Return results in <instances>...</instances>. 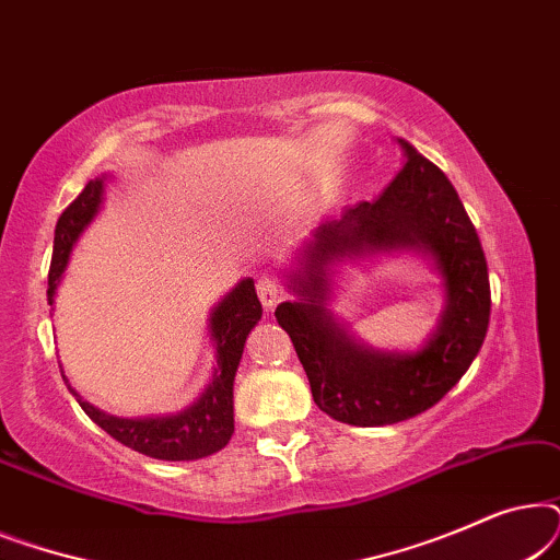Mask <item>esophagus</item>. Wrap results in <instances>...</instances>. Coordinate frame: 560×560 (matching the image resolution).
I'll return each mask as SVG.
<instances>
[{"mask_svg": "<svg viewBox=\"0 0 560 560\" xmlns=\"http://www.w3.org/2000/svg\"><path fill=\"white\" fill-rule=\"evenodd\" d=\"M257 295H259V301H262L265 311H272L282 298V288H280L278 278H272V275H262V278L257 280Z\"/></svg>", "mask_w": 560, "mask_h": 560, "instance_id": "esophagus-1", "label": "esophagus"}]
</instances>
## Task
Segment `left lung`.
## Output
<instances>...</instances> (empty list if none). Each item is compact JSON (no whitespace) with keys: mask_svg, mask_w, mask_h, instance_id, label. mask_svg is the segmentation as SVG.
<instances>
[{"mask_svg":"<svg viewBox=\"0 0 560 560\" xmlns=\"http://www.w3.org/2000/svg\"><path fill=\"white\" fill-rule=\"evenodd\" d=\"M397 144L405 155L402 171L374 201L349 206L313 232L288 275L298 301L275 311L318 408L362 428L400 423L433 408L479 354L492 311L485 249L456 188L410 142ZM402 248L434 259L447 308L423 350L374 352L354 342L327 311L330 267L343 258Z\"/></svg>","mask_w":560,"mask_h":560,"instance_id":"left-lung-1","label":"left lung"}]
</instances>
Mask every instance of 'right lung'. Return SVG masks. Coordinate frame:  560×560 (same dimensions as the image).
<instances>
[{
  "mask_svg": "<svg viewBox=\"0 0 560 560\" xmlns=\"http://www.w3.org/2000/svg\"><path fill=\"white\" fill-rule=\"evenodd\" d=\"M104 198V178L89 180L79 198L60 213L56 224V240H52V262L48 275V303H56L58 282L63 278L68 257H71L73 244L79 242L83 229H86L98 213ZM262 318V303L255 293V280L244 278L236 282L232 293L221 298V303L211 311L209 331L217 347V370L209 387L201 397L186 410L163 418H117L106 416L94 405L75 400L83 412L104 428L112 439L125 443L127 448L144 454L160 462H194L221 451L234 433V374L240 366L244 341L257 320ZM66 380V377H63Z\"/></svg>",
  "mask_w": 560,
  "mask_h": 560,
  "instance_id": "add662e5",
  "label": "right lung"
}]
</instances>
